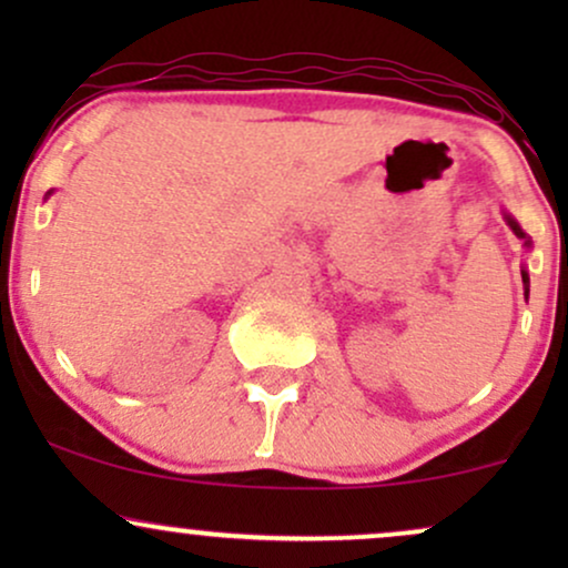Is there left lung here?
I'll return each mask as SVG.
<instances>
[{
    "instance_id": "8db88e82",
    "label": "left lung",
    "mask_w": 568,
    "mask_h": 568,
    "mask_svg": "<svg viewBox=\"0 0 568 568\" xmlns=\"http://www.w3.org/2000/svg\"><path fill=\"white\" fill-rule=\"evenodd\" d=\"M505 219H507V224H510V230L515 232V237H520V240H524V245H526V247H531V240L526 237V232H524V230H520L518 221L510 219V216H505ZM520 277H524V285H526V298H529V272L520 270Z\"/></svg>"
}]
</instances>
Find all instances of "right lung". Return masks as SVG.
Instances as JSON below:
<instances>
[{
    "label": "right lung",
    "mask_w": 568,
    "mask_h": 568,
    "mask_svg": "<svg viewBox=\"0 0 568 568\" xmlns=\"http://www.w3.org/2000/svg\"><path fill=\"white\" fill-rule=\"evenodd\" d=\"M48 194H50V192H48Z\"/></svg>",
    "instance_id": "add662e5"
}]
</instances>
